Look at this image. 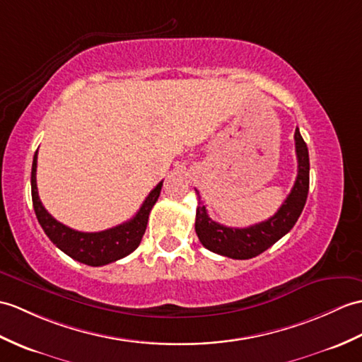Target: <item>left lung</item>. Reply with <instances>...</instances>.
<instances>
[{
    "mask_svg": "<svg viewBox=\"0 0 362 362\" xmlns=\"http://www.w3.org/2000/svg\"><path fill=\"white\" fill-rule=\"evenodd\" d=\"M295 145L298 157L296 182L293 185L288 197L268 221L247 226V228H231V226L221 225L209 219L204 202L199 197L196 209V233L202 245L221 256L251 259L274 245L295 226L307 202L310 183L308 148L298 128L295 131Z\"/></svg>",
    "mask_w": 362,
    "mask_h": 362,
    "instance_id": "8db88e82",
    "label": "left lung"
}]
</instances>
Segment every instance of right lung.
Segmentation results:
<instances>
[{
    "label": "right lung",
    "instance_id": "obj_1",
    "mask_svg": "<svg viewBox=\"0 0 362 362\" xmlns=\"http://www.w3.org/2000/svg\"><path fill=\"white\" fill-rule=\"evenodd\" d=\"M30 185L32 204L33 209H35L37 219L41 225V228L45 230L46 236L54 242V245H57L63 253H66L75 260H78L81 264H86L90 267H102L131 255L132 251L140 245L141 238L143 234H145L148 225L149 213L156 205L158 196H160L163 182L158 183L157 187L149 192L137 214L134 216L131 221L98 233H83L72 230L69 226L55 221L54 217L46 211V208L41 204V200L38 197L37 153L33 156L32 162Z\"/></svg>",
    "mask_w": 362,
    "mask_h": 362
}]
</instances>
